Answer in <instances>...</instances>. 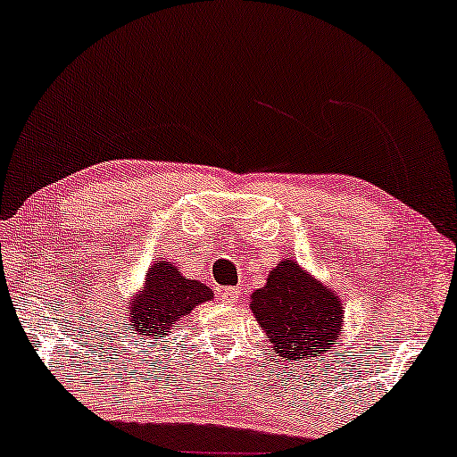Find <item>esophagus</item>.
Listing matches in <instances>:
<instances>
[{"label":"esophagus","instance_id":"esophagus-1","mask_svg":"<svg viewBox=\"0 0 457 457\" xmlns=\"http://www.w3.org/2000/svg\"><path fill=\"white\" fill-rule=\"evenodd\" d=\"M240 287H226L221 289V302L223 303H236L237 297H240Z\"/></svg>","mask_w":457,"mask_h":457}]
</instances>
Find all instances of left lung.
Wrapping results in <instances>:
<instances>
[{
    "mask_svg": "<svg viewBox=\"0 0 457 457\" xmlns=\"http://www.w3.org/2000/svg\"><path fill=\"white\" fill-rule=\"evenodd\" d=\"M250 310L283 359H318L343 324L338 294L310 277L295 261L278 262L267 285L250 295Z\"/></svg>",
    "mask_w": 457,
    "mask_h": 457,
    "instance_id": "1",
    "label": "left lung"
}]
</instances>
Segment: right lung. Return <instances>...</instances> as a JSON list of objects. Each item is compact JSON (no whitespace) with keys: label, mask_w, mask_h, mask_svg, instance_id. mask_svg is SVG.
Segmentation results:
<instances>
[{"label":"right lung","mask_w":457,"mask_h":457,"mask_svg":"<svg viewBox=\"0 0 457 457\" xmlns=\"http://www.w3.org/2000/svg\"><path fill=\"white\" fill-rule=\"evenodd\" d=\"M213 291L201 281L185 278L174 262L155 261L145 272L141 294L129 305L135 335L155 338L166 335L176 322L188 316L196 305L211 302Z\"/></svg>","instance_id":"1"}]
</instances>
